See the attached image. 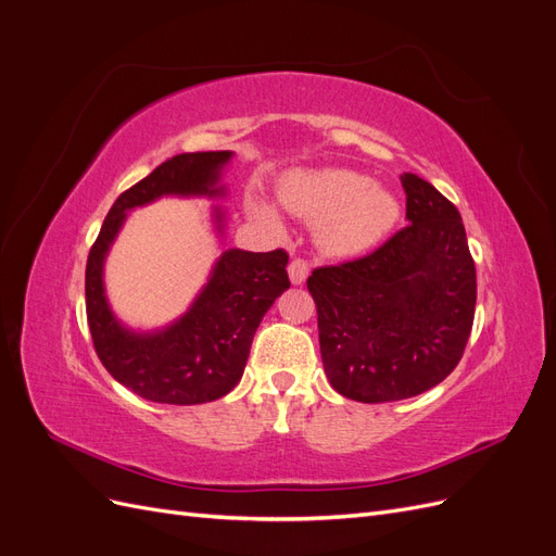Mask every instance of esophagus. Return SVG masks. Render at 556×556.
<instances>
[{
	"label": "esophagus",
	"mask_w": 556,
	"mask_h": 556,
	"mask_svg": "<svg viewBox=\"0 0 556 556\" xmlns=\"http://www.w3.org/2000/svg\"><path fill=\"white\" fill-rule=\"evenodd\" d=\"M288 274L292 285H304L308 278V264L304 260H292L288 266Z\"/></svg>",
	"instance_id": "esophagus-1"
}]
</instances>
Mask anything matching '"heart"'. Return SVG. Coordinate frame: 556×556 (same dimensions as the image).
Segmentation results:
<instances>
[{
	"label": "heart",
	"instance_id": "obj_1",
	"mask_svg": "<svg viewBox=\"0 0 556 556\" xmlns=\"http://www.w3.org/2000/svg\"><path fill=\"white\" fill-rule=\"evenodd\" d=\"M280 204L317 223V245L331 257H357L376 248L401 217L399 199L350 169H299L278 182ZM255 220L278 229L280 217L264 201H250Z\"/></svg>",
	"mask_w": 556,
	"mask_h": 556
}]
</instances>
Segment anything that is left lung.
<instances>
[{
  "mask_svg": "<svg viewBox=\"0 0 556 556\" xmlns=\"http://www.w3.org/2000/svg\"><path fill=\"white\" fill-rule=\"evenodd\" d=\"M401 185L408 225L371 255L308 278L325 374L362 403L410 399L443 382L476 315V264L459 211L415 174Z\"/></svg>",
  "mask_w": 556,
  "mask_h": 556,
  "instance_id": "8db88e82",
  "label": "left lung"
}]
</instances>
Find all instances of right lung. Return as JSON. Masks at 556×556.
Listing matches in <instances>:
<instances>
[{
	"label": "right lung",
	"mask_w": 556,
	"mask_h": 556,
	"mask_svg": "<svg viewBox=\"0 0 556 556\" xmlns=\"http://www.w3.org/2000/svg\"><path fill=\"white\" fill-rule=\"evenodd\" d=\"M231 150L182 153L115 199L86 266V311L97 357L127 390L155 403L194 406L229 394L239 384L264 313L290 288L288 252L225 250L188 313L157 331H131L109 306L104 260L127 211L160 197H223L220 182ZM223 233L225 213L213 208Z\"/></svg>",
	"instance_id": "1"
}]
</instances>
